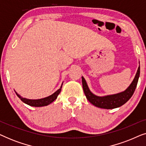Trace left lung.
Segmentation results:
<instances>
[{"instance_id": "left-lung-1", "label": "left lung", "mask_w": 146, "mask_h": 146, "mask_svg": "<svg viewBox=\"0 0 146 146\" xmlns=\"http://www.w3.org/2000/svg\"><path fill=\"white\" fill-rule=\"evenodd\" d=\"M139 74H140V66H139L134 79L133 80L132 82L125 90L121 92L120 93L115 94L108 95L104 96H98L94 94L90 90L84 78L82 76L84 92L88 100L95 106L104 109L116 108L120 107L125 103H126L132 96L136 88Z\"/></svg>"}]
</instances>
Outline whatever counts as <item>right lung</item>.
Masks as SVG:
<instances>
[{
	"instance_id": "right-lung-1",
	"label": "right lung",
	"mask_w": 146,
	"mask_h": 146,
	"mask_svg": "<svg viewBox=\"0 0 146 146\" xmlns=\"http://www.w3.org/2000/svg\"><path fill=\"white\" fill-rule=\"evenodd\" d=\"M62 86H62H60V88H59L57 91H56L54 93L52 94L50 96H49L44 98L38 99V100H31V99L25 98H23L22 96H21L19 94H17V92H16V94L17 95V96L19 97L24 103L27 104L31 106L42 107V106H45L49 105L50 104L53 102L57 98L58 96V94L61 92Z\"/></svg>"
}]
</instances>
